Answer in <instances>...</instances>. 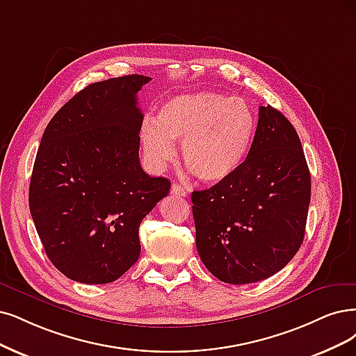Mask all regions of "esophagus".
I'll list each match as a JSON object with an SVG mask.
<instances>
[{
	"mask_svg": "<svg viewBox=\"0 0 356 356\" xmlns=\"http://www.w3.org/2000/svg\"><path fill=\"white\" fill-rule=\"evenodd\" d=\"M171 195L183 196V198H185V196H188V192L181 185H179V183H173V185H171Z\"/></svg>",
	"mask_w": 356,
	"mask_h": 356,
	"instance_id": "obj_1",
	"label": "esophagus"
}]
</instances>
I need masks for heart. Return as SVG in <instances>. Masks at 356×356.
I'll return each instance as SVG.
<instances>
[{"label":"heart","instance_id":"b5f03b06","mask_svg":"<svg viewBox=\"0 0 356 356\" xmlns=\"http://www.w3.org/2000/svg\"><path fill=\"white\" fill-rule=\"evenodd\" d=\"M257 118L242 98L195 92L165 101L155 122L145 120L140 145L148 165L163 170L181 142V161L207 185L232 177L251 151Z\"/></svg>","mask_w":356,"mask_h":356}]
</instances>
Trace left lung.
Wrapping results in <instances>:
<instances>
[{
	"instance_id": "obj_1",
	"label": "left lung",
	"mask_w": 356,
	"mask_h": 356,
	"mask_svg": "<svg viewBox=\"0 0 356 356\" xmlns=\"http://www.w3.org/2000/svg\"><path fill=\"white\" fill-rule=\"evenodd\" d=\"M258 117L242 167L192 193L201 261L230 284L271 277L295 257L305 236L311 176L300 139L271 105L259 107Z\"/></svg>"
}]
</instances>
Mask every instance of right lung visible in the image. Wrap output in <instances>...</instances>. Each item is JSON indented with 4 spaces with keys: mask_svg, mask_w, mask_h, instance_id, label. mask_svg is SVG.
<instances>
[{
    "mask_svg": "<svg viewBox=\"0 0 356 356\" xmlns=\"http://www.w3.org/2000/svg\"><path fill=\"white\" fill-rule=\"evenodd\" d=\"M151 77L129 74L82 89L48 123L29 186L47 257L70 280H117L140 254L139 226L170 180L139 161L143 114L136 94Z\"/></svg>",
    "mask_w": 356,
    "mask_h": 356,
    "instance_id": "right-lung-1",
    "label": "right lung"
}]
</instances>
